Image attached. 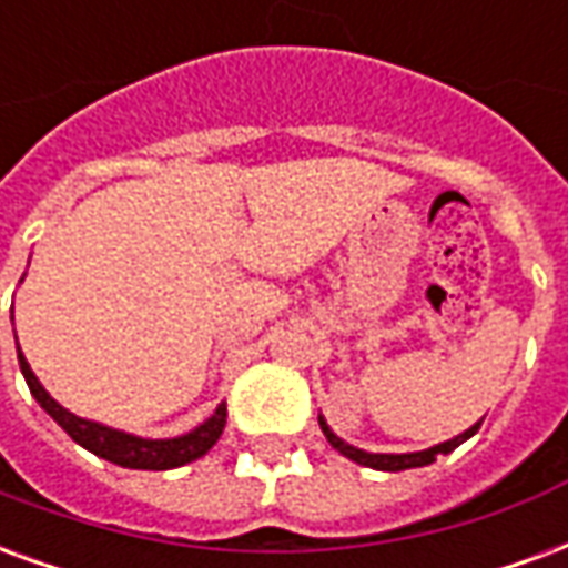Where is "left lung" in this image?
I'll return each mask as SVG.
<instances>
[{
    "instance_id": "1",
    "label": "left lung",
    "mask_w": 568,
    "mask_h": 568,
    "mask_svg": "<svg viewBox=\"0 0 568 568\" xmlns=\"http://www.w3.org/2000/svg\"><path fill=\"white\" fill-rule=\"evenodd\" d=\"M480 423L484 419H477L475 426L465 428L463 435H456V438L450 440H440V444H435V447H428V450H417V453H368L362 450V447H353V444H346L344 438H337L332 432V426L325 423V417L320 414V426L322 432H325V438H328V444H332L334 450L344 453L346 459H353V463L358 465H368V468H377V471H405V468H423V465H432L438 456H447L450 450H456L463 440H468L471 435H475L477 428H480Z\"/></svg>"
}]
</instances>
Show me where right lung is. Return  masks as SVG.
Here are the masks:
<instances>
[{"instance_id": "right-lung-1", "label": "right lung", "mask_w": 568, "mask_h": 568, "mask_svg": "<svg viewBox=\"0 0 568 568\" xmlns=\"http://www.w3.org/2000/svg\"><path fill=\"white\" fill-rule=\"evenodd\" d=\"M11 322H14V307H11ZM18 362L32 398L44 407V414L54 419L57 426L63 428L75 444H81L84 450H91L93 456H100L105 463H115L121 468H142V471H166V468L194 463V459H200L203 453L210 450L215 440L222 438L224 419H227V405L224 402L212 410L210 419H203L197 428H191L185 435H175V438H140V435H130V432H121V428L103 426L97 419L75 417L72 410L54 402L51 393L39 383L27 356L20 353V346Z\"/></svg>"}]
</instances>
